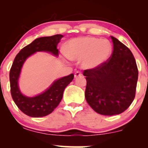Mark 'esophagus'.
Masks as SVG:
<instances>
[{
  "mask_svg": "<svg viewBox=\"0 0 148 148\" xmlns=\"http://www.w3.org/2000/svg\"><path fill=\"white\" fill-rule=\"evenodd\" d=\"M81 75H82L81 72H79V71H77V72H76L75 74H74V77L78 78V77H79V76H81Z\"/></svg>",
  "mask_w": 148,
  "mask_h": 148,
  "instance_id": "34e87169",
  "label": "esophagus"
}]
</instances>
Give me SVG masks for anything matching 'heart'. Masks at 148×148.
Returning <instances> with one entry per match:
<instances>
[{
  "label": "heart",
  "mask_w": 148,
  "mask_h": 148,
  "mask_svg": "<svg viewBox=\"0 0 148 148\" xmlns=\"http://www.w3.org/2000/svg\"><path fill=\"white\" fill-rule=\"evenodd\" d=\"M66 56L71 60H83L86 68H94L102 64L112 53V46L108 40L95 37H81L69 42Z\"/></svg>",
  "instance_id": "b5f03b06"
}]
</instances>
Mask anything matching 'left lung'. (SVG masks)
Instances as JSON below:
<instances>
[{"instance_id": "obj_1", "label": "left lung", "mask_w": 148, "mask_h": 148, "mask_svg": "<svg viewBox=\"0 0 148 148\" xmlns=\"http://www.w3.org/2000/svg\"><path fill=\"white\" fill-rule=\"evenodd\" d=\"M111 56L106 62L86 69L85 97L88 104L103 115L120 114L134 101L138 71L130 49L114 37Z\"/></svg>"}]
</instances>
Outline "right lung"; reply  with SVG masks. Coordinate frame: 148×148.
Listing matches in <instances>:
<instances>
[{"label":"right lung","mask_w":148,"mask_h":148,"mask_svg":"<svg viewBox=\"0 0 148 148\" xmlns=\"http://www.w3.org/2000/svg\"><path fill=\"white\" fill-rule=\"evenodd\" d=\"M62 37V35H56L37 38L23 47L15 57L10 71V92L18 108L28 116L39 118L52 113L60 103L64 90L74 79V74H71L58 79L45 92L34 97L23 95L18 89V76L22 65L27 58L37 51H47L58 56V45Z\"/></svg>","instance_id":"add662e5"}]
</instances>
